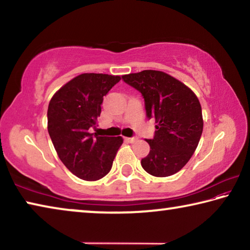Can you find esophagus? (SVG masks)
<instances>
[{
    "mask_svg": "<svg viewBox=\"0 0 250 250\" xmlns=\"http://www.w3.org/2000/svg\"><path fill=\"white\" fill-rule=\"evenodd\" d=\"M138 140L137 137H131V138H126V141L130 142V143H134L135 141Z\"/></svg>",
    "mask_w": 250,
    "mask_h": 250,
    "instance_id": "34e87169",
    "label": "esophagus"
}]
</instances>
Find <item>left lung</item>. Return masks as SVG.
<instances>
[{
    "label": "left lung",
    "mask_w": 250,
    "mask_h": 250,
    "mask_svg": "<svg viewBox=\"0 0 250 250\" xmlns=\"http://www.w3.org/2000/svg\"><path fill=\"white\" fill-rule=\"evenodd\" d=\"M141 92L147 119H155L154 137L146 140L150 152L141 160L149 174H175L191 159L203 132L202 107L195 94L163 71L143 70L122 76Z\"/></svg>",
    "instance_id": "left-lung-1"
}]
</instances>
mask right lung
<instances>
[{
	"label": "right lung",
	"mask_w": 250,
	"mask_h": 250,
	"mask_svg": "<svg viewBox=\"0 0 250 250\" xmlns=\"http://www.w3.org/2000/svg\"><path fill=\"white\" fill-rule=\"evenodd\" d=\"M119 76L82 74L50 99L48 133L65 167L79 179L97 181L107 175L124 142L121 137L90 133L101 113L104 97L120 82Z\"/></svg>",
	"instance_id": "add662e5"
}]
</instances>
